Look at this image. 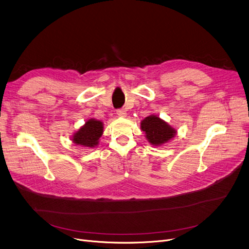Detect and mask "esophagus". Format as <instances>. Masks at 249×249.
<instances>
[{"mask_svg": "<svg viewBox=\"0 0 249 249\" xmlns=\"http://www.w3.org/2000/svg\"><path fill=\"white\" fill-rule=\"evenodd\" d=\"M116 113H117L118 116H121V117H125L126 116V111L124 109H117Z\"/></svg>", "mask_w": 249, "mask_h": 249, "instance_id": "obj_1", "label": "esophagus"}]
</instances>
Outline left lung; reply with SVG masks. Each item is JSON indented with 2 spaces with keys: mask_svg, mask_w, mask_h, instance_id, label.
<instances>
[{
  "mask_svg": "<svg viewBox=\"0 0 249 249\" xmlns=\"http://www.w3.org/2000/svg\"><path fill=\"white\" fill-rule=\"evenodd\" d=\"M141 128L146 133L149 142L156 146L168 142L176 134L175 129L154 115L146 117L141 123Z\"/></svg>",
  "mask_w": 249,
  "mask_h": 249,
  "instance_id": "obj_1",
  "label": "left lung"
}]
</instances>
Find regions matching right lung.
<instances>
[{"label":"right lung","instance_id":"right-lung-1","mask_svg":"<svg viewBox=\"0 0 249 249\" xmlns=\"http://www.w3.org/2000/svg\"><path fill=\"white\" fill-rule=\"evenodd\" d=\"M103 132V124L100 121L89 119L85 125L80 128L73 136V142L85 147H94L98 144V140Z\"/></svg>","mask_w":249,"mask_h":249}]
</instances>
